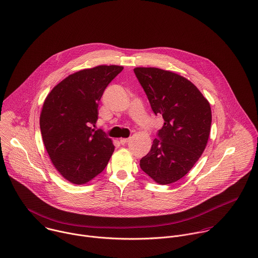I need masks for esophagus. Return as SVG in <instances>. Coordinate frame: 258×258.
Instances as JSON below:
<instances>
[{
	"label": "esophagus",
	"mask_w": 258,
	"mask_h": 258,
	"mask_svg": "<svg viewBox=\"0 0 258 258\" xmlns=\"http://www.w3.org/2000/svg\"><path fill=\"white\" fill-rule=\"evenodd\" d=\"M128 141H130V139H125V138H123V139H120V140H119V143H120L121 145H125Z\"/></svg>",
	"instance_id": "34e87169"
}]
</instances>
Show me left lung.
<instances>
[{"instance_id":"left-lung-1","label":"left lung","mask_w":258,"mask_h":258,"mask_svg":"<svg viewBox=\"0 0 258 258\" xmlns=\"http://www.w3.org/2000/svg\"><path fill=\"white\" fill-rule=\"evenodd\" d=\"M134 72L155 114L164 125L151 151L140 161L141 169L161 185L183 178L203 154L210 135L211 107L200 90L185 77L155 67Z\"/></svg>"}]
</instances>
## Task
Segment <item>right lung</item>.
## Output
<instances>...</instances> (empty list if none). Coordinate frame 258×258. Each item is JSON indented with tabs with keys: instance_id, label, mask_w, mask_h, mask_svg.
I'll return each mask as SVG.
<instances>
[{
	"instance_id": "right-lung-1",
	"label": "right lung",
	"mask_w": 258,
	"mask_h": 258,
	"mask_svg": "<svg viewBox=\"0 0 258 258\" xmlns=\"http://www.w3.org/2000/svg\"><path fill=\"white\" fill-rule=\"evenodd\" d=\"M122 66L100 65L75 72L47 95L40 130L57 171L72 184H85L106 167L114 146L102 130H94L98 102Z\"/></svg>"
}]
</instances>
